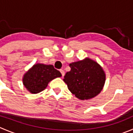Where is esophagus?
<instances>
[{"label":"esophagus","instance_id":"obj_1","mask_svg":"<svg viewBox=\"0 0 133 133\" xmlns=\"http://www.w3.org/2000/svg\"><path fill=\"white\" fill-rule=\"evenodd\" d=\"M60 72H61V74H62V76H64V71L63 70H62V69H61L60 70Z\"/></svg>","mask_w":133,"mask_h":133}]
</instances>
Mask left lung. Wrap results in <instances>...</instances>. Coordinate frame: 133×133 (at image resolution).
Instances as JSON below:
<instances>
[{"label": "left lung", "mask_w": 133, "mask_h": 133, "mask_svg": "<svg viewBox=\"0 0 133 133\" xmlns=\"http://www.w3.org/2000/svg\"><path fill=\"white\" fill-rule=\"evenodd\" d=\"M70 70L66 73L63 81L69 91L80 100L96 97L102 91L106 75L96 61L85 58L69 64Z\"/></svg>", "instance_id": "8db88e82"}]
</instances>
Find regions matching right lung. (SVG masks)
I'll return each instance as SVG.
<instances>
[{
    "mask_svg": "<svg viewBox=\"0 0 133 133\" xmlns=\"http://www.w3.org/2000/svg\"><path fill=\"white\" fill-rule=\"evenodd\" d=\"M61 76L51 64L37 63L24 74L23 83L30 93L36 94L44 90L50 81Z\"/></svg>",
    "mask_w": 133,
    "mask_h": 133,
    "instance_id": "1",
    "label": "right lung"
}]
</instances>
